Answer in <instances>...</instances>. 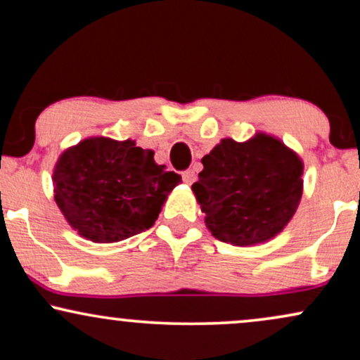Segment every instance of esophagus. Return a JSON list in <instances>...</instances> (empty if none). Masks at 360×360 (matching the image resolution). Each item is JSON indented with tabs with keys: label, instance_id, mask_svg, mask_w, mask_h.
Segmentation results:
<instances>
[{
	"label": "esophagus",
	"instance_id": "esophagus-1",
	"mask_svg": "<svg viewBox=\"0 0 360 360\" xmlns=\"http://www.w3.org/2000/svg\"><path fill=\"white\" fill-rule=\"evenodd\" d=\"M183 181L186 184H193L196 181V174H194L193 169H188V171L183 172Z\"/></svg>",
	"mask_w": 360,
	"mask_h": 360
}]
</instances>
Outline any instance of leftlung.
I'll use <instances>...</instances> for the list:
<instances>
[{"label": "left lung", "instance_id": "8db88e82", "mask_svg": "<svg viewBox=\"0 0 360 360\" xmlns=\"http://www.w3.org/2000/svg\"><path fill=\"white\" fill-rule=\"evenodd\" d=\"M201 162L193 193L207 229L224 243H265L300 205L304 162L280 139L263 132L246 142L223 139Z\"/></svg>", "mask_w": 360, "mask_h": 360}]
</instances>
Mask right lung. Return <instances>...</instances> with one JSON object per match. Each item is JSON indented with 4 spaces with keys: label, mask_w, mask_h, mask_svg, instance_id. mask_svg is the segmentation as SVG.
I'll list each match as a JSON object with an SVG mask.
<instances>
[{
    "label": "right lung",
    "mask_w": 360,
    "mask_h": 360,
    "mask_svg": "<svg viewBox=\"0 0 360 360\" xmlns=\"http://www.w3.org/2000/svg\"><path fill=\"white\" fill-rule=\"evenodd\" d=\"M136 142L90 137L60 155L55 201L68 224L95 243H115L149 229L181 183Z\"/></svg>",
    "instance_id": "add662e5"
}]
</instances>
